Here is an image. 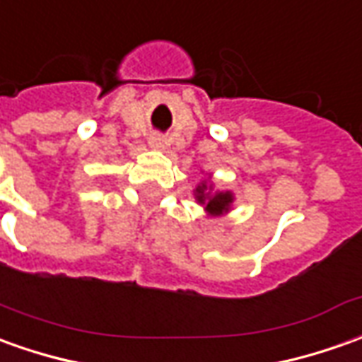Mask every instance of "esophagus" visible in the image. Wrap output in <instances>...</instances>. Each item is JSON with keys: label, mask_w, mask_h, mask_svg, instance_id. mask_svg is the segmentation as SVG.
I'll return each instance as SVG.
<instances>
[{"label": "esophagus", "mask_w": 362, "mask_h": 362, "mask_svg": "<svg viewBox=\"0 0 362 362\" xmlns=\"http://www.w3.org/2000/svg\"><path fill=\"white\" fill-rule=\"evenodd\" d=\"M163 138H159V136H153V138H149V146L153 149H159V148H163Z\"/></svg>", "instance_id": "1"}]
</instances>
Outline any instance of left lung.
<instances>
[{
  "label": "left lung",
  "instance_id": "1",
  "mask_svg": "<svg viewBox=\"0 0 362 362\" xmlns=\"http://www.w3.org/2000/svg\"><path fill=\"white\" fill-rule=\"evenodd\" d=\"M195 199L199 205H205V211L211 216H221V214L228 213L234 203V195L230 191H216V193H213V185H209L206 181L197 185Z\"/></svg>",
  "mask_w": 362,
  "mask_h": 362
}]
</instances>
